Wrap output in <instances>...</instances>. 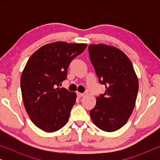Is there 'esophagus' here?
<instances>
[{
  "label": "esophagus",
  "mask_w": 160,
  "mask_h": 160,
  "mask_svg": "<svg viewBox=\"0 0 160 160\" xmlns=\"http://www.w3.org/2000/svg\"><path fill=\"white\" fill-rule=\"evenodd\" d=\"M84 95V93H81V92H77V96L78 98H82V97H83V96Z\"/></svg>",
  "instance_id": "esophagus-1"
}]
</instances>
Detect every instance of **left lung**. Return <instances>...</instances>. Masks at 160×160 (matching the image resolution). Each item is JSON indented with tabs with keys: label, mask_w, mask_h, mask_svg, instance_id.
<instances>
[{
	"label": "left lung",
	"mask_w": 160,
	"mask_h": 160,
	"mask_svg": "<svg viewBox=\"0 0 160 160\" xmlns=\"http://www.w3.org/2000/svg\"><path fill=\"white\" fill-rule=\"evenodd\" d=\"M88 49L99 82L106 87L89 114L100 130L114 132L132 114L138 91V76L130 59L118 48L99 43L90 44Z\"/></svg>",
	"instance_id": "left-lung-1"
}]
</instances>
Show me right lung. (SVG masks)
<instances>
[{
    "mask_svg": "<svg viewBox=\"0 0 160 160\" xmlns=\"http://www.w3.org/2000/svg\"><path fill=\"white\" fill-rule=\"evenodd\" d=\"M87 46L64 41L47 43L26 63L20 79L22 97L30 119L41 130L55 132L68 121L76 94L58 87L66 79L70 62Z\"/></svg>",
    "mask_w": 160,
    "mask_h": 160,
    "instance_id": "right-lung-1",
    "label": "right lung"
}]
</instances>
